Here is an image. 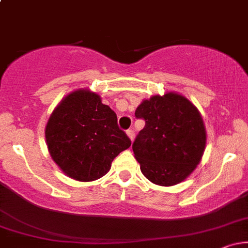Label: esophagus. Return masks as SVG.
<instances>
[{
	"label": "esophagus",
	"instance_id": "esophagus-1",
	"mask_svg": "<svg viewBox=\"0 0 248 248\" xmlns=\"http://www.w3.org/2000/svg\"><path fill=\"white\" fill-rule=\"evenodd\" d=\"M127 135H128V138L130 139V141H134V138H135V133H134L133 129H128L127 130Z\"/></svg>",
	"mask_w": 248,
	"mask_h": 248
}]
</instances>
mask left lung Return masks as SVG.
<instances>
[{"label": "left lung", "instance_id": "left-lung-1", "mask_svg": "<svg viewBox=\"0 0 248 248\" xmlns=\"http://www.w3.org/2000/svg\"><path fill=\"white\" fill-rule=\"evenodd\" d=\"M135 116L146 121L133 143L142 173L162 186L184 181L201 162L206 144L197 108L186 96L169 92L142 101Z\"/></svg>", "mask_w": 248, "mask_h": 248}]
</instances>
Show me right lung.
Wrapping results in <instances>:
<instances>
[{
    "label": "right lung",
    "mask_w": 248,
    "mask_h": 248,
    "mask_svg": "<svg viewBox=\"0 0 248 248\" xmlns=\"http://www.w3.org/2000/svg\"><path fill=\"white\" fill-rule=\"evenodd\" d=\"M45 139L57 166L80 182L106 175L113 160L132 144L115 113L88 90H77L59 102L46 124Z\"/></svg>",
    "instance_id": "add662e5"
}]
</instances>
